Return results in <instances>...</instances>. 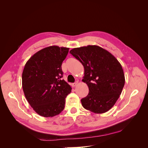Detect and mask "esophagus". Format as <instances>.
Segmentation results:
<instances>
[{"label": "esophagus", "instance_id": "esophagus-1", "mask_svg": "<svg viewBox=\"0 0 148 148\" xmlns=\"http://www.w3.org/2000/svg\"><path fill=\"white\" fill-rule=\"evenodd\" d=\"M78 82H76L75 83H73V84H72V86H73V87H75V86H77V85L78 84Z\"/></svg>", "mask_w": 148, "mask_h": 148}]
</instances>
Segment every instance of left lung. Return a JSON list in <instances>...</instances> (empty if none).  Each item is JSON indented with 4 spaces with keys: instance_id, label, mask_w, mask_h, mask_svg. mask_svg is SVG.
Listing matches in <instances>:
<instances>
[{
    "instance_id": "left-lung-1",
    "label": "left lung",
    "mask_w": 148,
    "mask_h": 148,
    "mask_svg": "<svg viewBox=\"0 0 148 148\" xmlns=\"http://www.w3.org/2000/svg\"><path fill=\"white\" fill-rule=\"evenodd\" d=\"M70 53L84 66L82 81L87 84L89 93L81 99L85 109L96 114L110 110L119 98L125 84V75L117 59L99 46L74 48Z\"/></svg>"
}]
</instances>
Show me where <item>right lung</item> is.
I'll list each match as a JSON object with an SVG mask.
<instances>
[{
  "mask_svg": "<svg viewBox=\"0 0 148 148\" xmlns=\"http://www.w3.org/2000/svg\"><path fill=\"white\" fill-rule=\"evenodd\" d=\"M69 48H44L31 57L22 73V87L29 104L39 115L52 117L64 109L71 88L63 77L62 64Z\"/></svg>",
  "mask_w": 148,
  "mask_h": 148,
  "instance_id": "1",
  "label": "right lung"
}]
</instances>
